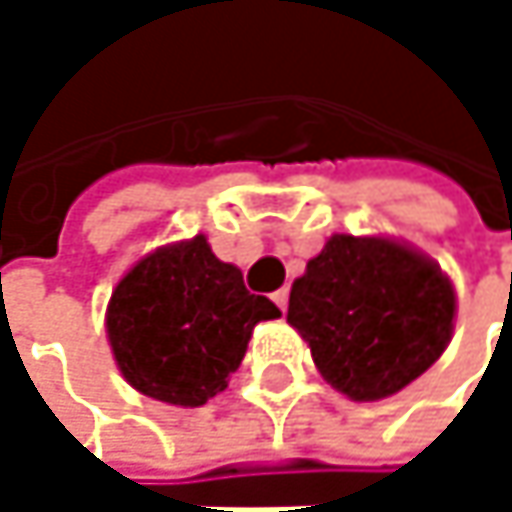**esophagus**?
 I'll return each mask as SVG.
<instances>
[{
	"instance_id": "esophagus-1",
	"label": "esophagus",
	"mask_w": 512,
	"mask_h": 512,
	"mask_svg": "<svg viewBox=\"0 0 512 512\" xmlns=\"http://www.w3.org/2000/svg\"><path fill=\"white\" fill-rule=\"evenodd\" d=\"M287 299H290V290H287V287H281V290L272 293V302H275L281 311H287Z\"/></svg>"
}]
</instances>
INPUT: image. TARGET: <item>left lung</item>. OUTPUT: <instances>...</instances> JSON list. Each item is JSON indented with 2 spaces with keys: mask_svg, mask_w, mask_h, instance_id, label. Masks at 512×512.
Wrapping results in <instances>:
<instances>
[{
  "mask_svg": "<svg viewBox=\"0 0 512 512\" xmlns=\"http://www.w3.org/2000/svg\"><path fill=\"white\" fill-rule=\"evenodd\" d=\"M457 293L436 260L388 237L335 234L290 287L287 323L323 379L367 403L418 379L454 335Z\"/></svg>",
  "mask_w": 512,
  "mask_h": 512,
  "instance_id": "8db88e82",
  "label": "left lung"
}]
</instances>
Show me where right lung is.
Here are the masks:
<instances>
[{
    "mask_svg": "<svg viewBox=\"0 0 512 512\" xmlns=\"http://www.w3.org/2000/svg\"><path fill=\"white\" fill-rule=\"evenodd\" d=\"M281 311L213 255L204 234L145 255L112 290L106 335L121 376L171 406L195 409L228 388L260 320Z\"/></svg>",
    "mask_w": 512,
    "mask_h": 512,
    "instance_id": "add662e5",
    "label": "right lung"
}]
</instances>
